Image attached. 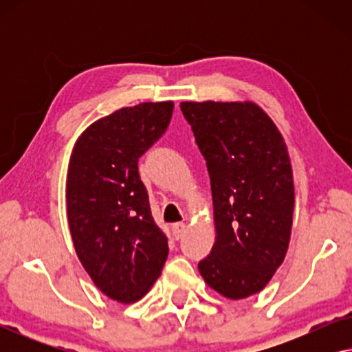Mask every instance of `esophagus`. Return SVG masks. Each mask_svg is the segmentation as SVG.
<instances>
[{
  "mask_svg": "<svg viewBox=\"0 0 352 352\" xmlns=\"http://www.w3.org/2000/svg\"><path fill=\"white\" fill-rule=\"evenodd\" d=\"M173 234L176 239H181L186 234V224L184 223H176L173 224Z\"/></svg>",
  "mask_w": 352,
  "mask_h": 352,
  "instance_id": "esophagus-1",
  "label": "esophagus"
}]
</instances>
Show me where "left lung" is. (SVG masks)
Instances as JSON below:
<instances>
[{"label": "left lung", "mask_w": 352, "mask_h": 352, "mask_svg": "<svg viewBox=\"0 0 352 352\" xmlns=\"http://www.w3.org/2000/svg\"><path fill=\"white\" fill-rule=\"evenodd\" d=\"M206 162L216 240L199 263L205 282L240 300L267 285L290 242L295 189L272 120L252 102H182Z\"/></svg>", "instance_id": "1"}]
</instances>
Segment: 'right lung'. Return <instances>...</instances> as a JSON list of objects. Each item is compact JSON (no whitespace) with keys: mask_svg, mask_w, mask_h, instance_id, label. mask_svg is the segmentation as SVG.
I'll return each instance as SVG.
<instances>
[{"mask_svg":"<svg viewBox=\"0 0 352 352\" xmlns=\"http://www.w3.org/2000/svg\"><path fill=\"white\" fill-rule=\"evenodd\" d=\"M173 107L120 109L91 124L70 158L67 216L76 254L96 287L120 302L141 300L168 258L138 162L165 134Z\"/></svg>","mask_w":352,"mask_h":352,"instance_id":"obj_1","label":"right lung"}]
</instances>
